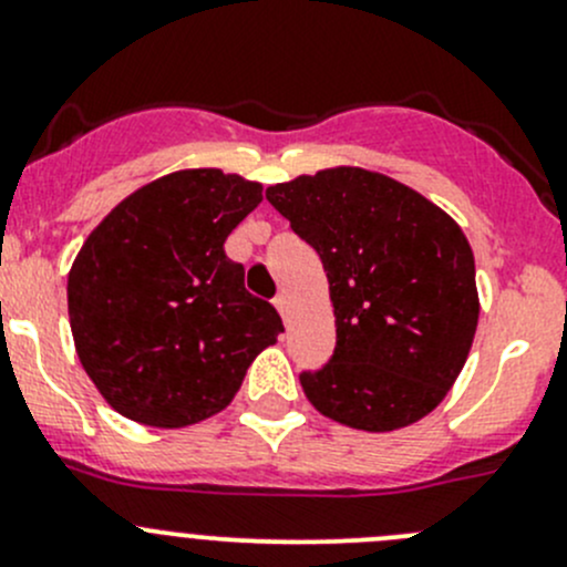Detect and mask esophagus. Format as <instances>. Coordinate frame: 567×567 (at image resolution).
Here are the masks:
<instances>
[{
  "label": "esophagus",
  "instance_id": "34e87169",
  "mask_svg": "<svg viewBox=\"0 0 567 567\" xmlns=\"http://www.w3.org/2000/svg\"><path fill=\"white\" fill-rule=\"evenodd\" d=\"M274 307H277V310H279V316L288 320V312H290V310H288V296L279 293L277 299H274Z\"/></svg>",
  "mask_w": 567,
  "mask_h": 567
}]
</instances>
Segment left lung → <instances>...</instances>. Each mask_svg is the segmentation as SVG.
Instances as JSON below:
<instances>
[{
  "label": "left lung",
  "instance_id": "left-lung-1",
  "mask_svg": "<svg viewBox=\"0 0 567 567\" xmlns=\"http://www.w3.org/2000/svg\"><path fill=\"white\" fill-rule=\"evenodd\" d=\"M320 255L334 307L329 364L301 373L329 420L390 433L431 414L472 351L474 255L458 221L390 175L329 167L266 188Z\"/></svg>",
  "mask_w": 567,
  "mask_h": 567
}]
</instances>
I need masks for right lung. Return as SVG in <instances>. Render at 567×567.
Returning a JSON list of instances; mask_svg holds the SVG:
<instances>
[{
  "label": "right lung",
  "instance_id": "obj_1",
  "mask_svg": "<svg viewBox=\"0 0 567 567\" xmlns=\"http://www.w3.org/2000/svg\"><path fill=\"white\" fill-rule=\"evenodd\" d=\"M262 186L214 167L177 169L114 205L68 271L84 373L117 414L186 427L233 403L282 318L244 288L225 241Z\"/></svg>",
  "mask_w": 567,
  "mask_h": 567
}]
</instances>
